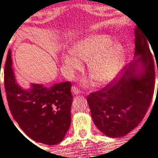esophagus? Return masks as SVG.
<instances>
[{"label": "esophagus", "mask_w": 158, "mask_h": 158, "mask_svg": "<svg viewBox=\"0 0 158 158\" xmlns=\"http://www.w3.org/2000/svg\"><path fill=\"white\" fill-rule=\"evenodd\" d=\"M71 92H72V93H73L74 95H77V94H79V93H81L80 90H79L77 87H72V88H71Z\"/></svg>", "instance_id": "obj_1"}]
</instances>
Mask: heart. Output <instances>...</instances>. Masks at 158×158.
Segmentation results:
<instances>
[{"label": "heart", "instance_id": "heart-1", "mask_svg": "<svg viewBox=\"0 0 158 158\" xmlns=\"http://www.w3.org/2000/svg\"><path fill=\"white\" fill-rule=\"evenodd\" d=\"M72 54L62 56L65 71L71 74L80 70V60L88 61V74L98 86L110 83L118 77L125 67L126 52L121 44L107 34H93L75 43Z\"/></svg>", "mask_w": 158, "mask_h": 158}]
</instances>
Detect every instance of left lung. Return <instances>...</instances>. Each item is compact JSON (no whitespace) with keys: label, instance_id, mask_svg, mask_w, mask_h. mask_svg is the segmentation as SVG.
<instances>
[{"label":"left lung","instance_id":"8db88e82","mask_svg":"<svg viewBox=\"0 0 158 158\" xmlns=\"http://www.w3.org/2000/svg\"><path fill=\"white\" fill-rule=\"evenodd\" d=\"M135 37V58L125 67L123 74L87 96L94 124L109 137H122L134 130L145 117L152 99L155 87L152 55L147 38L137 28Z\"/></svg>","mask_w":158,"mask_h":158}]
</instances>
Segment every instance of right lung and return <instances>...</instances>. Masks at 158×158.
<instances>
[{
	"label": "right lung",
	"instance_id": "obj_1",
	"mask_svg": "<svg viewBox=\"0 0 158 158\" xmlns=\"http://www.w3.org/2000/svg\"><path fill=\"white\" fill-rule=\"evenodd\" d=\"M11 65V52L9 49L5 64L4 83L13 118L24 133L34 141L49 146L60 143L71 125L73 101L71 82L56 83L50 87L33 83L30 88L24 89L17 82Z\"/></svg>",
	"mask_w": 158,
	"mask_h": 158
}]
</instances>
